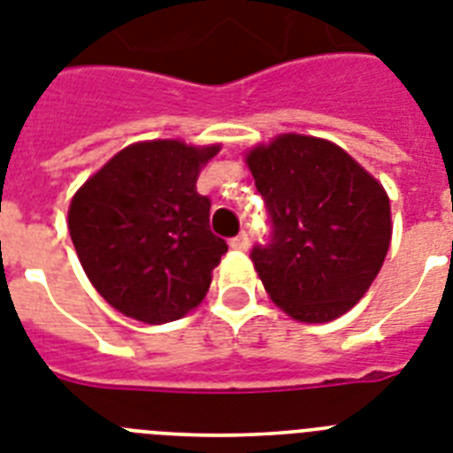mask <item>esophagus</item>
Segmentation results:
<instances>
[{"instance_id":"34e87169","label":"esophagus","mask_w":453,"mask_h":453,"mask_svg":"<svg viewBox=\"0 0 453 453\" xmlns=\"http://www.w3.org/2000/svg\"><path fill=\"white\" fill-rule=\"evenodd\" d=\"M230 246H233L234 250H249L250 246V237L246 233H239L237 237L230 239Z\"/></svg>"}]
</instances>
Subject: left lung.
<instances>
[{
    "instance_id": "1",
    "label": "left lung",
    "mask_w": 453,
    "mask_h": 453,
    "mask_svg": "<svg viewBox=\"0 0 453 453\" xmlns=\"http://www.w3.org/2000/svg\"><path fill=\"white\" fill-rule=\"evenodd\" d=\"M272 220L250 250L273 303L299 322H332L366 295L391 242L385 188L338 144L283 133L246 156Z\"/></svg>"
}]
</instances>
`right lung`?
Listing matches in <instances>:
<instances>
[{"label": "right lung", "mask_w": 453, "mask_h": 453, "mask_svg": "<svg viewBox=\"0 0 453 453\" xmlns=\"http://www.w3.org/2000/svg\"><path fill=\"white\" fill-rule=\"evenodd\" d=\"M219 144H128L80 186L68 233L87 279L119 313L147 325L184 318L203 302L227 244L209 230L197 174Z\"/></svg>", "instance_id": "right-lung-1"}]
</instances>
